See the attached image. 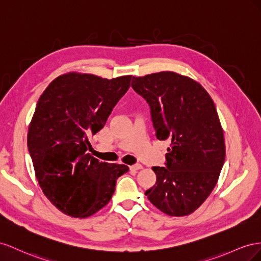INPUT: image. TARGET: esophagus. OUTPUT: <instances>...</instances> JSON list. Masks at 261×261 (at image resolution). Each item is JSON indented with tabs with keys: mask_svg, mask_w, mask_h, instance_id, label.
<instances>
[{
	"mask_svg": "<svg viewBox=\"0 0 261 261\" xmlns=\"http://www.w3.org/2000/svg\"><path fill=\"white\" fill-rule=\"evenodd\" d=\"M142 168L143 167H142V165H141V164H136V165L130 166V170H135V172H137V170L142 169Z\"/></svg>",
	"mask_w": 261,
	"mask_h": 261,
	"instance_id": "obj_1",
	"label": "esophagus"
}]
</instances>
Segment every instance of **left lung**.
<instances>
[{
    "mask_svg": "<svg viewBox=\"0 0 261 261\" xmlns=\"http://www.w3.org/2000/svg\"><path fill=\"white\" fill-rule=\"evenodd\" d=\"M132 88L151 109L159 140H170L165 167L155 166L156 182L145 196L170 217L196 211L218 182L225 143L217 108L198 82L175 72L132 77Z\"/></svg>",
    "mask_w": 261,
    "mask_h": 261,
    "instance_id": "8db88e82",
    "label": "left lung"
}]
</instances>
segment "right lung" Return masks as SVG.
<instances>
[{"mask_svg": "<svg viewBox=\"0 0 261 261\" xmlns=\"http://www.w3.org/2000/svg\"><path fill=\"white\" fill-rule=\"evenodd\" d=\"M132 76L113 80L68 73L54 80L37 102L27 145L37 180L50 202L73 218H87L113 197L129 170L87 153L88 138L103 128Z\"/></svg>", "mask_w": 261, "mask_h": 261, "instance_id": "1", "label": "right lung"}]
</instances>
